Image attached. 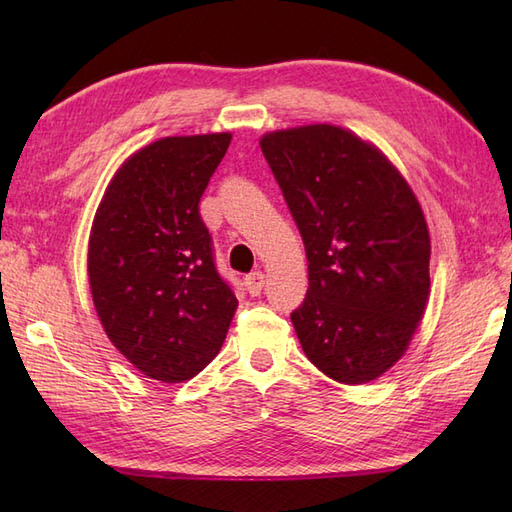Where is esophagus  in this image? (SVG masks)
<instances>
[{"mask_svg": "<svg viewBox=\"0 0 512 512\" xmlns=\"http://www.w3.org/2000/svg\"><path fill=\"white\" fill-rule=\"evenodd\" d=\"M262 286H265V273H262V271H254L250 275H245V288H247V292L252 294V297L260 294Z\"/></svg>", "mask_w": 512, "mask_h": 512, "instance_id": "esophagus-1", "label": "esophagus"}]
</instances>
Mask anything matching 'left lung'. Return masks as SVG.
I'll use <instances>...</instances> for the list:
<instances>
[{"label": "left lung", "instance_id": "1", "mask_svg": "<svg viewBox=\"0 0 512 512\" xmlns=\"http://www.w3.org/2000/svg\"><path fill=\"white\" fill-rule=\"evenodd\" d=\"M260 149L305 243L309 288L290 314L307 359L344 384L406 352L429 297V230L408 181L352 132L316 123Z\"/></svg>", "mask_w": 512, "mask_h": 512}]
</instances>
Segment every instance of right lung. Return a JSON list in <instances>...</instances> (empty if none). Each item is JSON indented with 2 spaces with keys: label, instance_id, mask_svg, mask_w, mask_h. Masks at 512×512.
<instances>
[{
  "label": "right lung",
  "instance_id": "1",
  "mask_svg": "<svg viewBox=\"0 0 512 512\" xmlns=\"http://www.w3.org/2000/svg\"><path fill=\"white\" fill-rule=\"evenodd\" d=\"M230 134L166 136L121 164L89 235L91 297L113 346L147 378H194L239 305L218 273L200 196Z\"/></svg>",
  "mask_w": 512,
  "mask_h": 512
}]
</instances>
